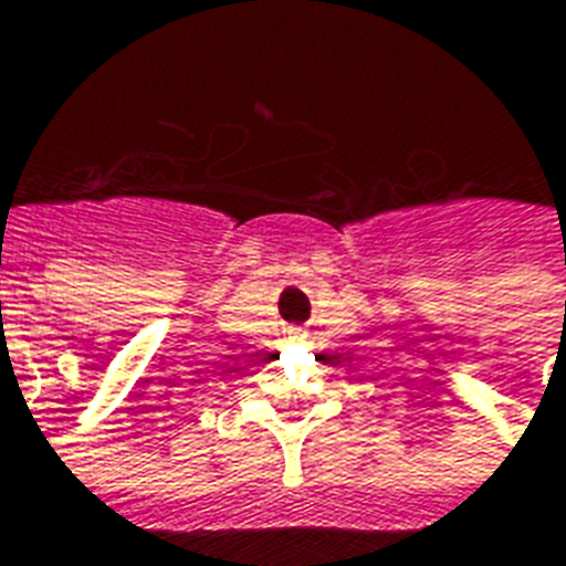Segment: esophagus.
I'll list each match as a JSON object with an SVG mask.
<instances>
[{
    "label": "esophagus",
    "mask_w": 566,
    "mask_h": 566,
    "mask_svg": "<svg viewBox=\"0 0 566 566\" xmlns=\"http://www.w3.org/2000/svg\"><path fill=\"white\" fill-rule=\"evenodd\" d=\"M289 337H292V340H298V337H304V332H301V328H289Z\"/></svg>",
    "instance_id": "obj_1"
}]
</instances>
